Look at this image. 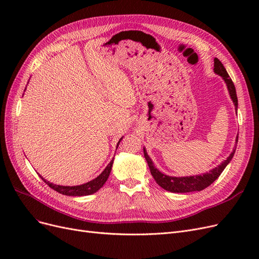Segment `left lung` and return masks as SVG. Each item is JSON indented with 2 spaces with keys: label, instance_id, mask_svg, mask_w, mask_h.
<instances>
[{
  "label": "left lung",
  "instance_id": "1",
  "mask_svg": "<svg viewBox=\"0 0 259 259\" xmlns=\"http://www.w3.org/2000/svg\"><path fill=\"white\" fill-rule=\"evenodd\" d=\"M214 72L218 75H221L224 79L227 85V89H228L230 98L233 101L236 110H238V97H237L236 88H234V84L231 80V77L229 76L228 72L226 71L222 61L218 58L214 59ZM238 138L239 137H237L236 139V145L238 144ZM236 149L237 147H234L231 154L224 162L221 163V165L210 169L209 171H207V173L202 174V175L186 176V177H173V176H168L161 173V171L153 165V162L150 159V156L148 155L145 148H144V154H145V159L148 163V166L150 168L151 175L153 176L156 184H158L160 187H162L163 189H165L169 192L186 193V192H192V191H201L203 189H205V188L208 187L210 184H213L219 177V175L223 173V170L226 168V166L230 163L231 159L234 155V152H236Z\"/></svg>",
  "mask_w": 259,
  "mask_h": 259
}]
</instances>
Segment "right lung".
Returning a JSON list of instances; mask_svg holds the SVG:
<instances>
[{
	"mask_svg": "<svg viewBox=\"0 0 259 259\" xmlns=\"http://www.w3.org/2000/svg\"><path fill=\"white\" fill-rule=\"evenodd\" d=\"M122 139V138H121ZM121 139L119 140V143L116 145L119 146ZM112 164H113V160H111V162L108 164L107 167L103 170V173H101L99 176H97L95 179L91 180V182L80 185V186H59V185H54L48 180H45L42 176H40L45 184H48L52 189H54L55 191H57L61 194H65V195H72V197H82V195H90L97 192L101 187L104 186V184L107 182V179L110 175V171H111V167H112Z\"/></svg>",
	"mask_w": 259,
	"mask_h": 259,
	"instance_id": "right-lung-1",
	"label": "right lung"
}]
</instances>
